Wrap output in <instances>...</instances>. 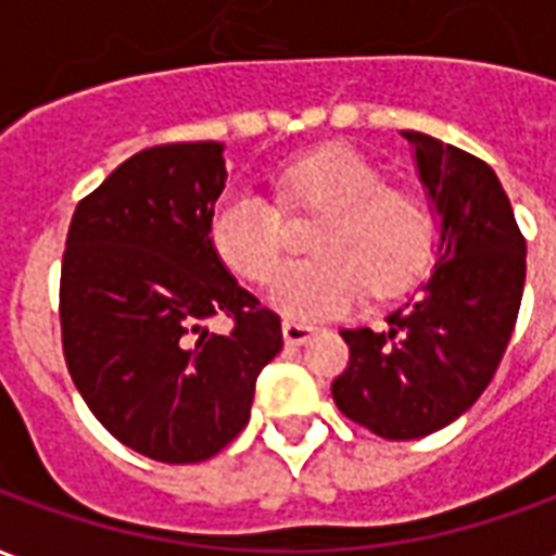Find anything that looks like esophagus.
<instances>
[{"mask_svg":"<svg viewBox=\"0 0 556 556\" xmlns=\"http://www.w3.org/2000/svg\"><path fill=\"white\" fill-rule=\"evenodd\" d=\"M313 333V325H303V321H294V318H286V321H282V339H286L289 345H303Z\"/></svg>","mask_w":556,"mask_h":556,"instance_id":"1","label":"esophagus"}]
</instances>
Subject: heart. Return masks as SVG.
<instances>
[{
    "instance_id": "obj_1",
    "label": "heart",
    "mask_w": 556,
    "mask_h": 556,
    "mask_svg": "<svg viewBox=\"0 0 556 556\" xmlns=\"http://www.w3.org/2000/svg\"><path fill=\"white\" fill-rule=\"evenodd\" d=\"M277 184L279 199L294 211H325L313 235L318 255L286 262L267 286V303L286 318H333L357 306L369 286L375 294H393L419 274L431 243L429 211L387 187L363 154L318 148L286 163ZM207 238L231 274L262 282L277 265L286 219L270 195L231 187L211 211Z\"/></svg>"
}]
</instances>
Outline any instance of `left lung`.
<instances>
[{
	"label": "left lung",
	"mask_w": 556,
	"mask_h": 556,
	"mask_svg": "<svg viewBox=\"0 0 556 556\" xmlns=\"http://www.w3.org/2000/svg\"><path fill=\"white\" fill-rule=\"evenodd\" d=\"M429 199L434 267L381 330H339L349 369L337 408L387 441L450 426L489 387L525 294L527 243L489 163L417 130H402Z\"/></svg>",
	"instance_id": "8db88e82"
}]
</instances>
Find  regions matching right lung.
Instances as JSON below:
<instances>
[{
  "label": "right lung",
  "instance_id": "right-lung-1",
  "mask_svg": "<svg viewBox=\"0 0 556 556\" xmlns=\"http://www.w3.org/2000/svg\"><path fill=\"white\" fill-rule=\"evenodd\" d=\"M223 142L139 151L74 211L62 258V342L103 429L193 465L247 426L255 378L282 349L279 315L238 286L207 238L226 187ZM223 312L236 330L211 334Z\"/></svg>",
  "mask_w": 556,
  "mask_h": 556
}]
</instances>
